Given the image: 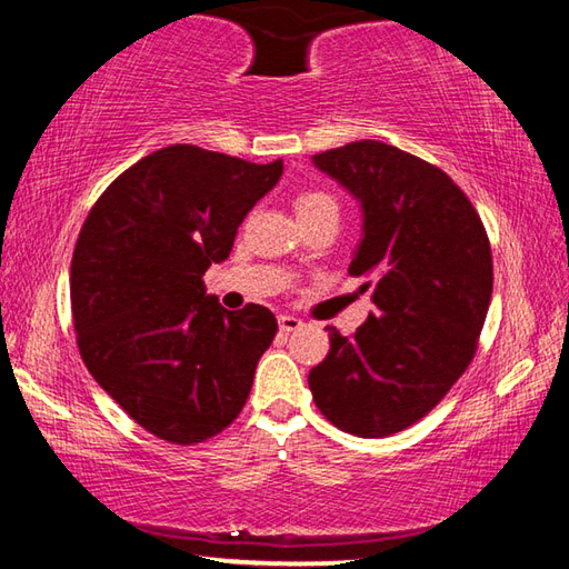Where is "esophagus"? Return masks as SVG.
Here are the masks:
<instances>
[{
  "label": "esophagus",
  "mask_w": 569,
  "mask_h": 569,
  "mask_svg": "<svg viewBox=\"0 0 569 569\" xmlns=\"http://www.w3.org/2000/svg\"><path fill=\"white\" fill-rule=\"evenodd\" d=\"M278 329L286 331V333H291V331L303 329V321L298 319V316H291V313H281V316H278Z\"/></svg>",
  "instance_id": "esophagus-1"
}]
</instances>
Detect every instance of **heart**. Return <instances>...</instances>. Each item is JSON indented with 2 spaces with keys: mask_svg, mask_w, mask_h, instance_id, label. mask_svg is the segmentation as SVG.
Here are the masks:
<instances>
[{
  "mask_svg": "<svg viewBox=\"0 0 569 569\" xmlns=\"http://www.w3.org/2000/svg\"><path fill=\"white\" fill-rule=\"evenodd\" d=\"M298 216L303 213H316V210H336L339 213V200H336L331 192L326 190H306L296 200Z\"/></svg>",
  "mask_w": 569,
  "mask_h": 569,
  "instance_id": "obj_1",
  "label": "heart"
}]
</instances>
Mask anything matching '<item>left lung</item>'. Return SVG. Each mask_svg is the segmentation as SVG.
<instances>
[{
	"instance_id": "8db88e82",
	"label": "left lung",
	"mask_w": 569,
	"mask_h": 569,
	"mask_svg": "<svg viewBox=\"0 0 569 569\" xmlns=\"http://www.w3.org/2000/svg\"><path fill=\"white\" fill-rule=\"evenodd\" d=\"M363 206L349 266L369 278L379 316L351 336L329 326V356L308 373L333 427L397 435L437 407L467 371L492 301V246L477 208L445 170L379 140L313 156Z\"/></svg>"
}]
</instances>
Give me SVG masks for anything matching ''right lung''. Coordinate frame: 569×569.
<instances>
[{
    "label": "right lung",
    "mask_w": 569,
    "mask_h": 569,
    "mask_svg": "<svg viewBox=\"0 0 569 569\" xmlns=\"http://www.w3.org/2000/svg\"><path fill=\"white\" fill-rule=\"evenodd\" d=\"M281 172V160L162 148L110 182L77 236V349L122 411L168 445H200L238 419L278 331L266 306L226 311L203 276Z\"/></svg>",
    "instance_id": "right-lung-1"
}]
</instances>
